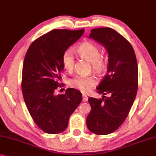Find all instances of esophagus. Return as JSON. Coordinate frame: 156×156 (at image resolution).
Here are the masks:
<instances>
[{
    "label": "esophagus",
    "instance_id": "obj_1",
    "mask_svg": "<svg viewBox=\"0 0 156 156\" xmlns=\"http://www.w3.org/2000/svg\"><path fill=\"white\" fill-rule=\"evenodd\" d=\"M88 98L86 95H83V102H87V101H88Z\"/></svg>",
    "mask_w": 156,
    "mask_h": 156
}]
</instances>
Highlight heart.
<instances>
[{"label": "heart", "instance_id": "obj_1", "mask_svg": "<svg viewBox=\"0 0 156 156\" xmlns=\"http://www.w3.org/2000/svg\"><path fill=\"white\" fill-rule=\"evenodd\" d=\"M78 53L83 58L92 63L93 69L99 70L103 66V59L101 56L100 49L97 45L90 42H86L77 49ZM62 63L68 71H72L74 68L75 56L71 49H67L62 55ZM70 86L83 93H86L97 83V80L93 76L77 75L70 80Z\"/></svg>", "mask_w": 156, "mask_h": 156}]
</instances>
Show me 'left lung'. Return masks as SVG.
<instances>
[{"label":"left lung","mask_w":156,"mask_h":156,"mask_svg":"<svg viewBox=\"0 0 156 156\" xmlns=\"http://www.w3.org/2000/svg\"><path fill=\"white\" fill-rule=\"evenodd\" d=\"M88 38L101 43L108 51V71L97 87L103 98H89L91 111L86 119L88 130L108 135L118 129L127 118L138 90V71L132 45L113 29L91 30ZM110 94L109 97L105 95Z\"/></svg>","instance_id":"8db88e82"}]
</instances>
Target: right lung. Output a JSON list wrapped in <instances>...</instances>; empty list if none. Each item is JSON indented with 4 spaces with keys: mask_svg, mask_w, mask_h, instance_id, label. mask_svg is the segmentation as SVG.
Wrapping results in <instances>:
<instances>
[{
    "mask_svg": "<svg viewBox=\"0 0 156 156\" xmlns=\"http://www.w3.org/2000/svg\"><path fill=\"white\" fill-rule=\"evenodd\" d=\"M84 29H55L31 43L25 55L22 72V92L31 117L43 131L63 132L70 116L82 101V94L68 88L65 94L55 95L61 87L63 70L62 55L82 36Z\"/></svg>",
    "mask_w": 156,
    "mask_h": 156,
    "instance_id": "obj_1",
    "label": "right lung"
}]
</instances>
